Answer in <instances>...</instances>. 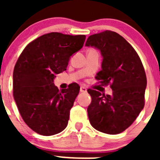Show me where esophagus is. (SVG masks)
<instances>
[{"mask_svg": "<svg viewBox=\"0 0 160 160\" xmlns=\"http://www.w3.org/2000/svg\"><path fill=\"white\" fill-rule=\"evenodd\" d=\"M80 92H81V93H86L87 90H87V88H84V87H80Z\"/></svg>", "mask_w": 160, "mask_h": 160, "instance_id": "esophagus-1", "label": "esophagus"}]
</instances>
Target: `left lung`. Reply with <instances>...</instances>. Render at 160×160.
<instances>
[{"mask_svg": "<svg viewBox=\"0 0 160 160\" xmlns=\"http://www.w3.org/2000/svg\"><path fill=\"white\" fill-rule=\"evenodd\" d=\"M86 46L101 51V70L95 78L111 83V95L88 90L91 103L88 108L90 123L104 133L116 135L124 132L144 108L147 80L139 56L119 34L104 31L88 37Z\"/></svg>", "mask_w": 160, "mask_h": 160, "instance_id": "obj_1", "label": "left lung"}]
</instances>
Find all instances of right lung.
Here are the masks:
<instances>
[{
    "instance_id": "add662e5",
    "label": "right lung",
    "mask_w": 160,
    "mask_h": 160,
    "mask_svg": "<svg viewBox=\"0 0 160 160\" xmlns=\"http://www.w3.org/2000/svg\"><path fill=\"white\" fill-rule=\"evenodd\" d=\"M86 36L51 32L30 42L19 56L13 72V94L24 122L39 135L63 131L80 91L77 83L59 90L56 74L67 70L71 56L81 49Z\"/></svg>"
}]
</instances>
